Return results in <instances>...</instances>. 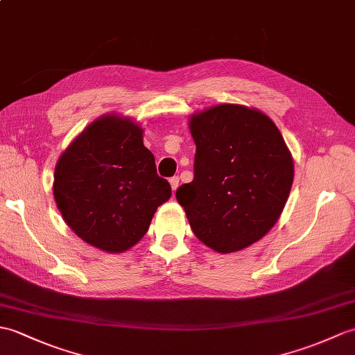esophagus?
I'll return each instance as SVG.
<instances>
[{
    "instance_id": "34e87169",
    "label": "esophagus",
    "mask_w": 355,
    "mask_h": 355,
    "mask_svg": "<svg viewBox=\"0 0 355 355\" xmlns=\"http://www.w3.org/2000/svg\"><path fill=\"white\" fill-rule=\"evenodd\" d=\"M169 183H171L172 192H175L177 187L180 186V178H178V177H172V178H169Z\"/></svg>"
}]
</instances>
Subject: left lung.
<instances>
[{
	"label": "left lung",
	"mask_w": 355,
	"mask_h": 355,
	"mask_svg": "<svg viewBox=\"0 0 355 355\" xmlns=\"http://www.w3.org/2000/svg\"><path fill=\"white\" fill-rule=\"evenodd\" d=\"M193 180L177 189L195 236L227 254L275 225L293 183V160L265 113L220 104L191 118Z\"/></svg>",
	"instance_id": "1"
}]
</instances>
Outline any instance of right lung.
I'll return each instance as SVG.
<instances>
[{
	"instance_id": "right-lung-1",
	"label": "right lung",
	"mask_w": 355,
	"mask_h": 355,
	"mask_svg": "<svg viewBox=\"0 0 355 355\" xmlns=\"http://www.w3.org/2000/svg\"><path fill=\"white\" fill-rule=\"evenodd\" d=\"M53 192L72 232L107 252L136 245L172 193L144 146L142 128L114 114L90 123L66 148Z\"/></svg>"
}]
</instances>
